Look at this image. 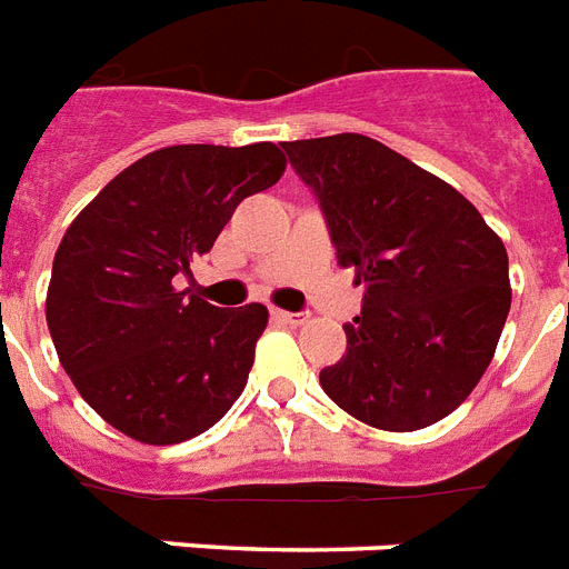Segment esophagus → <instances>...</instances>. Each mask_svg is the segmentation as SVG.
Returning a JSON list of instances; mask_svg holds the SVG:
<instances>
[{"instance_id":"1","label":"esophagus","mask_w":569,"mask_h":569,"mask_svg":"<svg viewBox=\"0 0 569 569\" xmlns=\"http://www.w3.org/2000/svg\"><path fill=\"white\" fill-rule=\"evenodd\" d=\"M271 316H274L277 322L280 325H303V316L301 313H289V310H271Z\"/></svg>"}]
</instances>
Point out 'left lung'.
Returning <instances> with one entry per match:
<instances>
[{"label":"left lung","mask_w":569,"mask_h":569,"mask_svg":"<svg viewBox=\"0 0 569 569\" xmlns=\"http://www.w3.org/2000/svg\"><path fill=\"white\" fill-rule=\"evenodd\" d=\"M363 310L346 355L319 372L361 423L411 432L448 418L477 388L510 313L505 241L471 202L363 133L283 142Z\"/></svg>","instance_id":"obj_1"}]
</instances>
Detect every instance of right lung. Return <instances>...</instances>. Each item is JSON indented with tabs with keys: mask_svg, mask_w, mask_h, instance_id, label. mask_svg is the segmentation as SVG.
Masks as SVG:
<instances>
[{
	"mask_svg": "<svg viewBox=\"0 0 569 569\" xmlns=\"http://www.w3.org/2000/svg\"><path fill=\"white\" fill-rule=\"evenodd\" d=\"M283 169L274 142L169 146L121 169L64 232L47 328L82 400L133 441L193 439L241 397L268 310H220L176 277Z\"/></svg>",
	"mask_w": 569,
	"mask_h": 569,
	"instance_id": "add662e5",
	"label": "right lung"
}]
</instances>
